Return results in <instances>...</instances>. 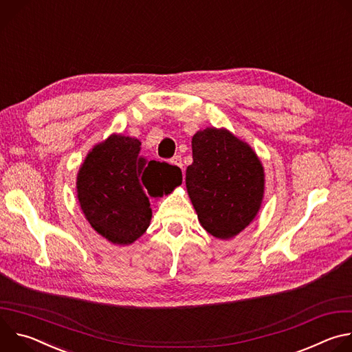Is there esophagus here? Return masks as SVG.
Returning <instances> with one entry per match:
<instances>
[{"label": "esophagus", "mask_w": 352, "mask_h": 352, "mask_svg": "<svg viewBox=\"0 0 352 352\" xmlns=\"http://www.w3.org/2000/svg\"><path fill=\"white\" fill-rule=\"evenodd\" d=\"M171 164H174V166H177V167L182 168V167H184V163H182V157H181L179 155L174 156V157L171 159Z\"/></svg>", "instance_id": "obj_1"}]
</instances>
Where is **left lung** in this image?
I'll list each match as a JSON object with an SVG mask.
<instances>
[{"label":"left lung","mask_w":352,"mask_h":352,"mask_svg":"<svg viewBox=\"0 0 352 352\" xmlns=\"http://www.w3.org/2000/svg\"><path fill=\"white\" fill-rule=\"evenodd\" d=\"M186 189L202 227L216 238L239 234L261 209L265 174L249 144L227 129L206 128L192 138Z\"/></svg>","instance_id":"obj_1"}]
</instances>
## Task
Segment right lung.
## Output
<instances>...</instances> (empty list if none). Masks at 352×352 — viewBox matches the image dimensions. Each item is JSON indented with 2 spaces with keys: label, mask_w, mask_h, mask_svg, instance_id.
<instances>
[{
  "label": "right lung",
  "mask_w": 352,
  "mask_h": 352,
  "mask_svg": "<svg viewBox=\"0 0 352 352\" xmlns=\"http://www.w3.org/2000/svg\"><path fill=\"white\" fill-rule=\"evenodd\" d=\"M140 148L138 139L111 135L91 150L78 174L82 212L116 245L132 243L146 231L152 219L148 196L170 193L182 182L178 167L147 162Z\"/></svg>",
  "instance_id": "add662e5"
}]
</instances>
